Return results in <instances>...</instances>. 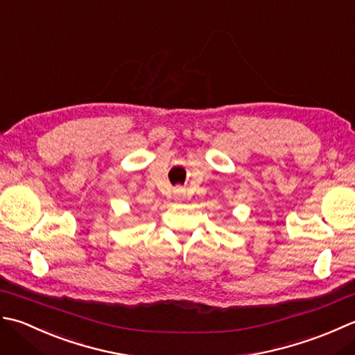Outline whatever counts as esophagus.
<instances>
[{"label":"esophagus","instance_id":"esophagus-1","mask_svg":"<svg viewBox=\"0 0 355 355\" xmlns=\"http://www.w3.org/2000/svg\"><path fill=\"white\" fill-rule=\"evenodd\" d=\"M176 194H180V188H178V190H176Z\"/></svg>","mask_w":355,"mask_h":355}]
</instances>
